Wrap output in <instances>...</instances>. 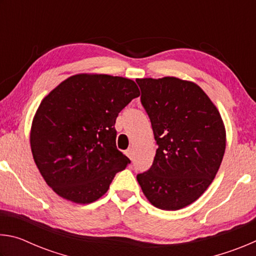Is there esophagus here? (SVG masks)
I'll return each instance as SVG.
<instances>
[{
    "mask_svg": "<svg viewBox=\"0 0 256 256\" xmlns=\"http://www.w3.org/2000/svg\"><path fill=\"white\" fill-rule=\"evenodd\" d=\"M125 154H126L130 159L133 160V158H134V150H133V148H128L126 151H125Z\"/></svg>",
    "mask_w": 256,
    "mask_h": 256,
    "instance_id": "1",
    "label": "esophagus"
}]
</instances>
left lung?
I'll use <instances>...</instances> for the list:
<instances>
[{"mask_svg":"<svg viewBox=\"0 0 256 256\" xmlns=\"http://www.w3.org/2000/svg\"><path fill=\"white\" fill-rule=\"evenodd\" d=\"M136 84L158 144L152 166L136 180L151 204L180 210L206 192L222 164V118L194 82L164 76L136 79Z\"/></svg>","mask_w":256,"mask_h":256,"instance_id":"8db88e82","label":"left lung"}]
</instances>
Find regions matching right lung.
<instances>
[{
	"label": "right lung",
	"mask_w": 256,
	"mask_h": 256,
	"mask_svg": "<svg viewBox=\"0 0 256 256\" xmlns=\"http://www.w3.org/2000/svg\"><path fill=\"white\" fill-rule=\"evenodd\" d=\"M140 96L133 80L76 74L42 99L30 146L34 162L56 194L88 204L105 194L130 159L116 146L118 112Z\"/></svg>",
	"instance_id": "1"
}]
</instances>
